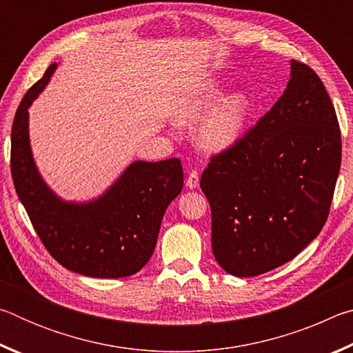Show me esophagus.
Returning <instances> with one entry per match:
<instances>
[{
  "instance_id": "34e87169",
  "label": "esophagus",
  "mask_w": 353,
  "mask_h": 353,
  "mask_svg": "<svg viewBox=\"0 0 353 353\" xmlns=\"http://www.w3.org/2000/svg\"><path fill=\"white\" fill-rule=\"evenodd\" d=\"M198 185H199V172L196 170H191L188 177H187V187L190 190H193V188L198 187Z\"/></svg>"
}]
</instances>
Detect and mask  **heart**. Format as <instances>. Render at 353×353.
Instances as JSON below:
<instances>
[{
    "label": "heart",
    "mask_w": 353,
    "mask_h": 353,
    "mask_svg": "<svg viewBox=\"0 0 353 353\" xmlns=\"http://www.w3.org/2000/svg\"><path fill=\"white\" fill-rule=\"evenodd\" d=\"M223 87L207 81L187 94L176 110L177 121L183 124L198 121L208 112L198 128V143L208 152H224L234 146L241 139L252 113V101L246 93L227 94L219 101Z\"/></svg>",
    "instance_id": "heart-1"
}]
</instances>
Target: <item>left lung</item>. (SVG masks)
Returning a JSON list of instances; mask_svg holds the SVG:
<instances>
[{
    "label": "left lung",
    "instance_id": "8db88e82",
    "mask_svg": "<svg viewBox=\"0 0 353 353\" xmlns=\"http://www.w3.org/2000/svg\"><path fill=\"white\" fill-rule=\"evenodd\" d=\"M339 166L330 97L308 65L291 61L277 103L234 146L212 155L201 176L221 268L254 277L294 259L325 224Z\"/></svg>",
    "mask_w": 353,
    "mask_h": 353
}]
</instances>
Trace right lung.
<instances>
[{
	"mask_svg": "<svg viewBox=\"0 0 353 353\" xmlns=\"http://www.w3.org/2000/svg\"><path fill=\"white\" fill-rule=\"evenodd\" d=\"M57 65L26 92L10 135L15 191L48 252L67 270L98 279L139 272L151 259L166 207L183 187L179 159L130 163L103 196L65 202L39 174L29 145V105L50 82Z\"/></svg>",
	"mask_w": 353,
	"mask_h": 353,
	"instance_id": "add662e5",
	"label": "right lung"
}]
</instances>
